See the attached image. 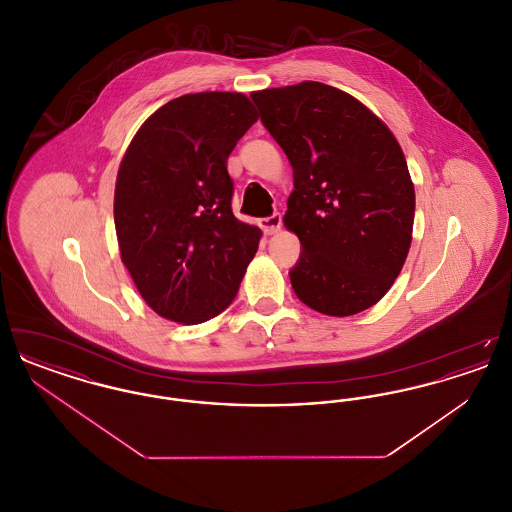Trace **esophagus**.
I'll return each mask as SVG.
<instances>
[{"mask_svg":"<svg viewBox=\"0 0 512 512\" xmlns=\"http://www.w3.org/2000/svg\"><path fill=\"white\" fill-rule=\"evenodd\" d=\"M261 228L267 234H276L282 228V215L280 213H272L267 219H261Z\"/></svg>","mask_w":512,"mask_h":512,"instance_id":"esophagus-1","label":"esophagus"}]
</instances>
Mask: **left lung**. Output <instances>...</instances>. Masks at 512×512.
<instances>
[{
    "label": "left lung",
    "mask_w": 512,
    "mask_h": 512,
    "mask_svg": "<svg viewBox=\"0 0 512 512\" xmlns=\"http://www.w3.org/2000/svg\"><path fill=\"white\" fill-rule=\"evenodd\" d=\"M251 99L292 163L284 224L303 249L293 292L322 315L365 311L390 290L411 247L414 186L401 147L359 99L322 82Z\"/></svg>",
    "instance_id": "1"
}]
</instances>
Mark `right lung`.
Returning <instances> with one entry per match:
<instances>
[{
	"instance_id": "right-lung-1",
	"label": "right lung",
	"mask_w": 512,
	"mask_h": 512,
	"mask_svg": "<svg viewBox=\"0 0 512 512\" xmlns=\"http://www.w3.org/2000/svg\"><path fill=\"white\" fill-rule=\"evenodd\" d=\"M255 121L244 94H188L157 109L124 153L115 188L122 263L161 317L199 324L238 293L261 230L234 217L226 161Z\"/></svg>"
}]
</instances>
